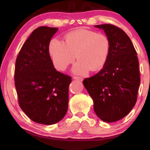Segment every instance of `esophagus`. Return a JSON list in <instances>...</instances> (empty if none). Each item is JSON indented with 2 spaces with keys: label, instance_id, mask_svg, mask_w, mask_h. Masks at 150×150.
Returning <instances> with one entry per match:
<instances>
[{
  "label": "esophagus",
  "instance_id": "34e87169",
  "mask_svg": "<svg viewBox=\"0 0 150 150\" xmlns=\"http://www.w3.org/2000/svg\"><path fill=\"white\" fill-rule=\"evenodd\" d=\"M73 79L76 80H78L79 81H83V78L80 77H76V76H74V77H73Z\"/></svg>",
  "mask_w": 150,
  "mask_h": 150
}]
</instances>
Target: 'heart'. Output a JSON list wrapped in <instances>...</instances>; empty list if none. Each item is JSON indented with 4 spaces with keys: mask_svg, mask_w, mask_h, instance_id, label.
I'll return each instance as SVG.
<instances>
[{
    "mask_svg": "<svg viewBox=\"0 0 150 150\" xmlns=\"http://www.w3.org/2000/svg\"><path fill=\"white\" fill-rule=\"evenodd\" d=\"M65 42L57 38L52 40L49 52L53 63L58 70H65L79 59L73 67L77 74L85 75L100 70L107 62L110 52V40L106 35L93 30L81 29L65 35Z\"/></svg>",
    "mask_w": 150,
    "mask_h": 150,
    "instance_id": "1",
    "label": "heart"
}]
</instances>
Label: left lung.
<instances>
[{
	"instance_id": "8db88e82",
	"label": "left lung",
	"mask_w": 150,
	"mask_h": 150,
	"mask_svg": "<svg viewBox=\"0 0 150 150\" xmlns=\"http://www.w3.org/2000/svg\"><path fill=\"white\" fill-rule=\"evenodd\" d=\"M110 40L107 62L95 75L83 80L92 97L96 115L113 122L130 112L137 101L140 84L139 62L132 42L120 28L110 24L96 25Z\"/></svg>"
}]
</instances>
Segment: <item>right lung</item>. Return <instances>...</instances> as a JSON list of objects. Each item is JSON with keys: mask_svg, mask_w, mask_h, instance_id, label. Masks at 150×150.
<instances>
[{"mask_svg": "<svg viewBox=\"0 0 150 150\" xmlns=\"http://www.w3.org/2000/svg\"><path fill=\"white\" fill-rule=\"evenodd\" d=\"M57 28L41 26L32 32L17 55L14 84L20 107L35 122L52 125L67 111L71 77L57 71L49 54Z\"/></svg>", "mask_w": 150, "mask_h": 150, "instance_id": "1", "label": "right lung"}]
</instances>
